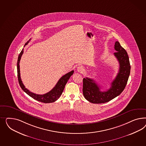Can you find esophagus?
<instances>
[{
	"mask_svg": "<svg viewBox=\"0 0 146 146\" xmlns=\"http://www.w3.org/2000/svg\"><path fill=\"white\" fill-rule=\"evenodd\" d=\"M77 71H78L79 73H82V72L84 71V68L83 66H78L77 67Z\"/></svg>",
	"mask_w": 146,
	"mask_h": 146,
	"instance_id": "34e87169",
	"label": "esophagus"
}]
</instances>
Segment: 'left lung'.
I'll list each match as a JSON object with an SVG mask.
<instances>
[{
    "label": "left lung",
    "instance_id": "8db88e82",
    "mask_svg": "<svg viewBox=\"0 0 146 146\" xmlns=\"http://www.w3.org/2000/svg\"><path fill=\"white\" fill-rule=\"evenodd\" d=\"M114 55L119 64V70L115 78L111 84L110 88L102 92L100 86L94 80L88 78L83 79V94L89 102L95 104L109 102L123 92L127 84L130 74L131 66L128 54L120 45L119 42H115Z\"/></svg>",
    "mask_w": 146,
    "mask_h": 146
}]
</instances>
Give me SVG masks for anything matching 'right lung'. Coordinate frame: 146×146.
Listing matches in <instances>:
<instances>
[{
	"mask_svg": "<svg viewBox=\"0 0 146 146\" xmlns=\"http://www.w3.org/2000/svg\"><path fill=\"white\" fill-rule=\"evenodd\" d=\"M31 40V38L27 42L24 46H25L27 44H28ZM23 53V49H22L21 52L19 55L18 62H17L18 81H19V83L21 88L29 96H30L31 97L33 98L34 99H35L39 102H43L45 103H52V102H55L56 101H57L61 96L62 93L63 92V90L64 89V88H65V86L67 82L70 78L71 75H73V74L74 73V71L73 70V71L68 72L65 75H63L62 78L59 80L57 84H56L55 87L48 93H46L43 95L36 94L34 93H32L31 92H30L28 89H27L23 84L22 81L21 79L19 63H20L21 57L22 56Z\"/></svg>",
	"mask_w": 146,
	"mask_h": 146,
	"instance_id": "1",
	"label": "right lung"
}]
</instances>
